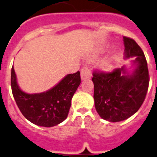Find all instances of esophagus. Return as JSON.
<instances>
[{
    "label": "esophagus",
    "instance_id": "34e87169",
    "mask_svg": "<svg viewBox=\"0 0 157 157\" xmlns=\"http://www.w3.org/2000/svg\"><path fill=\"white\" fill-rule=\"evenodd\" d=\"M91 76H92V73H91L90 69H89L87 67H83L81 71V80L84 81L86 79H90Z\"/></svg>",
    "mask_w": 157,
    "mask_h": 157
}]
</instances>
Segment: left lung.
I'll return each instance as SVG.
<instances>
[{
  "label": "left lung",
  "mask_w": 157,
  "mask_h": 157,
  "mask_svg": "<svg viewBox=\"0 0 157 157\" xmlns=\"http://www.w3.org/2000/svg\"><path fill=\"white\" fill-rule=\"evenodd\" d=\"M124 59L135 57L132 73L125 66L111 72H94L93 82L96 110L102 119L119 122L128 119L139 110L148 92L149 75L143 51L136 42L123 36Z\"/></svg>",
  "instance_id": "left-lung-1"
}]
</instances>
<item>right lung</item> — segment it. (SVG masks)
I'll return each instance as SVG.
<instances>
[{"label":"right lung","instance_id":"1","mask_svg":"<svg viewBox=\"0 0 157 157\" xmlns=\"http://www.w3.org/2000/svg\"><path fill=\"white\" fill-rule=\"evenodd\" d=\"M80 72L68 74L56 85L40 93L29 94L20 89L13 66L11 72L13 95L20 111L28 121L42 127H52L68 117L71 101L81 84Z\"/></svg>","mask_w":157,"mask_h":157}]
</instances>
